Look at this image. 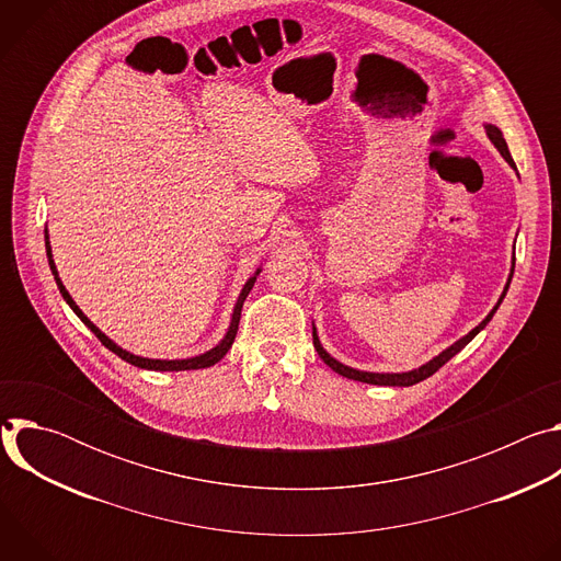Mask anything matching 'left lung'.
<instances>
[{
	"instance_id": "8db88e82",
	"label": "left lung",
	"mask_w": 561,
	"mask_h": 561,
	"mask_svg": "<svg viewBox=\"0 0 561 561\" xmlns=\"http://www.w3.org/2000/svg\"><path fill=\"white\" fill-rule=\"evenodd\" d=\"M486 128V135H489V139L495 144V148L500 150V154L506 159L508 162V167L511 169H515L517 171V167H515V162H513V157H511V150H508V146H506V139H504V135H502V130L495 126V124H486L484 126ZM513 271H515V249H513V264H511V275H508V282H506V286H504V293L500 295V299H497V304L493 306V310L482 319V322H479L468 335H463V337H459L455 344H450L448 348H444L439 355H435L433 359H428L426 364H422L420 368H413V370H407V373H370V370H357V368H351V366H346V364H342V362H337L324 346H322V342H319V335H317V329H314V324H312V344H314V351H317V355L324 359V364L327 366H331L335 373H340L342 377H348V379H355V381H364V383H375V386H413V383H420V381H424L426 377H431L433 373H437L450 357H455L468 342H472L474 340V335L477 333H482L484 329H486V324L491 322L493 319V314L497 312V308H500V304H502V299L506 297V290H508V286H511V279H513Z\"/></svg>"
}]
</instances>
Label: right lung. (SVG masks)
Instances as JSON below:
<instances>
[{"mask_svg": "<svg viewBox=\"0 0 561 561\" xmlns=\"http://www.w3.org/2000/svg\"><path fill=\"white\" fill-rule=\"evenodd\" d=\"M44 239H46L48 266H50V271H53V275H55V282H57V288H59L61 297H64L66 304L72 308V312H75L79 319H82V322L95 333V337H98L108 351H113V353H115L117 357H122L124 362H128V364H133V366H137V368H146V370H197V368H208V366L217 364V362L228 353V348H230L232 342H234V335H237V329H239V314H242V306H244V301H247L251 288L255 286L257 275L262 273V266H260V268L253 273V277H249V282L244 284L242 293H239V297H237V301H234V308H232V314H230L228 331H226V335L219 340V344H215L210 351H206V353H202V355L186 357V359H150V357H141V355H135V353H130V351L117 346L106 333H102V331L91 322V319L84 314V310L75 304V299L70 297V293L66 290V286H64L61 279H59V273H57V266H55V260H53V251H50V242H48V239H50V237H48V228H44Z\"/></svg>", "mask_w": 561, "mask_h": 561, "instance_id": "right-lung-1", "label": "right lung"}]
</instances>
